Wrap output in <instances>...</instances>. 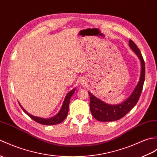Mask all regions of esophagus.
<instances>
[{"label": "esophagus", "mask_w": 157, "mask_h": 157, "mask_svg": "<svg viewBox=\"0 0 157 157\" xmlns=\"http://www.w3.org/2000/svg\"><path fill=\"white\" fill-rule=\"evenodd\" d=\"M86 81H85V79H82L81 81H80V84H81L82 86H83L84 84H86Z\"/></svg>", "instance_id": "1"}]
</instances>
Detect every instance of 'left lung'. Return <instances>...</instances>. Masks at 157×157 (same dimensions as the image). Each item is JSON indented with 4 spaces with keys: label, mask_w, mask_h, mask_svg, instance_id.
Segmentation results:
<instances>
[{
    "label": "left lung",
    "mask_w": 157,
    "mask_h": 157,
    "mask_svg": "<svg viewBox=\"0 0 157 157\" xmlns=\"http://www.w3.org/2000/svg\"><path fill=\"white\" fill-rule=\"evenodd\" d=\"M129 46L130 49L137 55L141 63L139 82L128 99L117 105L105 104L88 92L90 98V108L91 112L94 117L100 122L116 121L122 118L132 110L139 100L145 79V63L139 49L131 39L129 40Z\"/></svg>",
    "instance_id": "left-lung-1"
}]
</instances>
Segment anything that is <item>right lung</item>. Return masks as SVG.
Instances as JSON below:
<instances>
[{
	"instance_id": "1",
	"label": "right lung",
	"mask_w": 157,
	"mask_h": 157,
	"mask_svg": "<svg viewBox=\"0 0 157 157\" xmlns=\"http://www.w3.org/2000/svg\"><path fill=\"white\" fill-rule=\"evenodd\" d=\"M75 89L72 90L70 91V92H68L65 98V100L63 101V105H62L61 110L59 112H58V114H57L56 116H53L52 118H39V117H36V116H32L30 114L25 110V109L21 106V105L19 104L21 108H22L25 114H27L29 117H30L31 119L35 120V122H37L39 124H41L43 125H55V124H58L61 122H62L63 120L66 118L67 114H68V111H69V104H70L71 97L72 96L73 94H74Z\"/></svg>"
}]
</instances>
